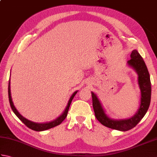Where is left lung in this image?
I'll return each instance as SVG.
<instances>
[{
    "instance_id": "left-lung-1",
    "label": "left lung",
    "mask_w": 157,
    "mask_h": 157,
    "mask_svg": "<svg viewBox=\"0 0 157 157\" xmlns=\"http://www.w3.org/2000/svg\"><path fill=\"white\" fill-rule=\"evenodd\" d=\"M131 59L128 60V63L134 68L138 75V84L141 91L140 106L136 114L129 119L113 120L109 118L103 110L101 102L96 97V94L92 92V106L95 116L98 121L109 128L125 132L134 128L140 121L147 112L149 108L151 98V82L147 67L142 57L136 50L131 53Z\"/></svg>"
}]
</instances>
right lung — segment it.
<instances>
[{
    "label": "right lung",
    "mask_w": 157,
    "mask_h": 157,
    "mask_svg": "<svg viewBox=\"0 0 157 157\" xmlns=\"http://www.w3.org/2000/svg\"><path fill=\"white\" fill-rule=\"evenodd\" d=\"M78 92H75L73 93V95L71 96V98H70L69 101L68 102V104L67 106V107L65 110V111L63 112V114L56 119L55 121H53L52 122H50V123H34L32 121H29L27 119H25V117H23L22 115H21V114L17 111V110L16 109V108L15 107L14 105H13V101H12V98H11V90H10V79H9V88H8V94H9V103H10V105H11V107L13 110V113H15V114L17 115V117L21 120V121L24 123V124L29 128V129H31L32 130H34V131H37V132H40V131H44V130H46V129H51L54 128V127L56 126V125H59L61 124V123L63 121V120H64L67 115V113H68V111H69V106L70 105H71V102L72 101V100L74 97L75 95L76 94V93Z\"/></svg>",
    "instance_id": "add662e5"
}]
</instances>
